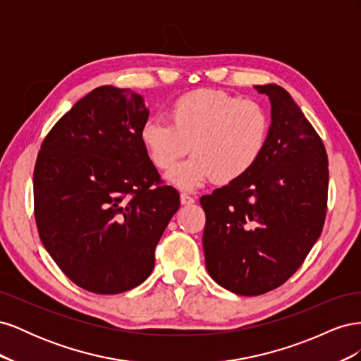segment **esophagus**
<instances>
[{
	"mask_svg": "<svg viewBox=\"0 0 361 361\" xmlns=\"http://www.w3.org/2000/svg\"><path fill=\"white\" fill-rule=\"evenodd\" d=\"M195 200H194V197L192 195H190L188 192H182L180 194V203L182 204H192Z\"/></svg>",
	"mask_w": 361,
	"mask_h": 361,
	"instance_id": "obj_1",
	"label": "esophagus"
}]
</instances>
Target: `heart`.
Returning a JSON list of instances; mask_svg holds the SVG:
<instances>
[{"label": "heart", "mask_w": 361, "mask_h": 361, "mask_svg": "<svg viewBox=\"0 0 361 361\" xmlns=\"http://www.w3.org/2000/svg\"><path fill=\"white\" fill-rule=\"evenodd\" d=\"M170 123L150 118L140 140L150 162L171 169L169 179L182 188H195L214 178L220 183L238 180L256 166L268 143L271 120L259 102L221 90H194L170 106Z\"/></svg>", "instance_id": "heart-1"}]
</instances>
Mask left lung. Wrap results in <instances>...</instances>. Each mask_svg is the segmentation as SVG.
I'll return each instance as SVG.
<instances>
[{"label":"left lung","mask_w":361,"mask_h":361,"mask_svg":"<svg viewBox=\"0 0 361 361\" xmlns=\"http://www.w3.org/2000/svg\"><path fill=\"white\" fill-rule=\"evenodd\" d=\"M255 87L271 101L264 154L245 176L200 199L207 272L244 297L267 293L295 274L322 233L329 200L321 137L283 87Z\"/></svg>","instance_id":"8db88e82"}]
</instances>
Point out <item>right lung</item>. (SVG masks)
<instances>
[{"mask_svg": "<svg viewBox=\"0 0 361 361\" xmlns=\"http://www.w3.org/2000/svg\"><path fill=\"white\" fill-rule=\"evenodd\" d=\"M149 110L129 89L101 85L43 138L32 191L42 244L76 286L101 295L138 286L179 192L141 145Z\"/></svg>", "mask_w": 361, "mask_h": 361, "instance_id": "obj_1", "label": "right lung"}]
</instances>
